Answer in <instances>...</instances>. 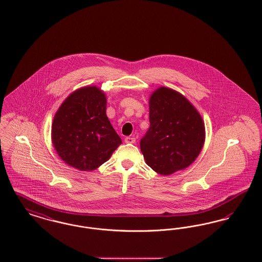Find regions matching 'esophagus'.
Wrapping results in <instances>:
<instances>
[{
  "label": "esophagus",
  "instance_id": "34e87169",
  "mask_svg": "<svg viewBox=\"0 0 262 262\" xmlns=\"http://www.w3.org/2000/svg\"><path fill=\"white\" fill-rule=\"evenodd\" d=\"M125 143H135L136 142V138L132 137H126L125 138Z\"/></svg>",
  "mask_w": 262,
  "mask_h": 262
}]
</instances>
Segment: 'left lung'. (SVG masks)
Returning <instances> with one entry per match:
<instances>
[{
	"instance_id": "8db88e82",
	"label": "left lung",
	"mask_w": 262,
	"mask_h": 262,
	"mask_svg": "<svg viewBox=\"0 0 262 262\" xmlns=\"http://www.w3.org/2000/svg\"><path fill=\"white\" fill-rule=\"evenodd\" d=\"M150 126L140 139L145 162L158 174H173L193 162L202 149L204 124L189 101L160 88L149 100Z\"/></svg>"
}]
</instances>
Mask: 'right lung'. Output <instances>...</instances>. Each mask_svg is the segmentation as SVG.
<instances>
[{
    "instance_id": "1",
    "label": "right lung",
    "mask_w": 262,
    "mask_h": 262,
    "mask_svg": "<svg viewBox=\"0 0 262 262\" xmlns=\"http://www.w3.org/2000/svg\"><path fill=\"white\" fill-rule=\"evenodd\" d=\"M105 94L96 86L80 88L59 108L52 125L54 147L63 162L92 171L122 143L107 115Z\"/></svg>"
}]
</instances>
